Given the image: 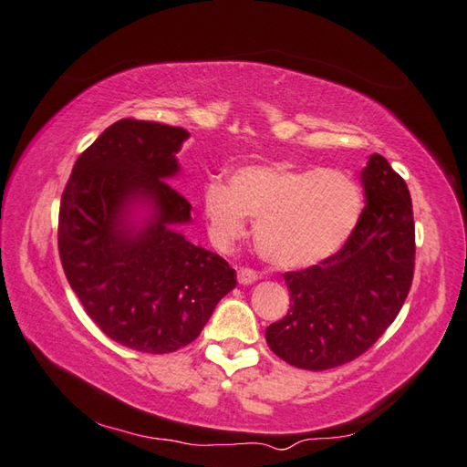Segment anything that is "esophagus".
<instances>
[{
    "mask_svg": "<svg viewBox=\"0 0 467 467\" xmlns=\"http://www.w3.org/2000/svg\"><path fill=\"white\" fill-rule=\"evenodd\" d=\"M236 279H239L241 285H253L259 281V275H256L253 269H239V273H236Z\"/></svg>",
    "mask_w": 467,
    "mask_h": 467,
    "instance_id": "1",
    "label": "esophagus"
}]
</instances>
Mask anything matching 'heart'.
Returning <instances> with one entry per match:
<instances>
[{
  "mask_svg": "<svg viewBox=\"0 0 467 467\" xmlns=\"http://www.w3.org/2000/svg\"><path fill=\"white\" fill-rule=\"evenodd\" d=\"M202 213L218 244H233L254 218V244L279 269H306L341 249L363 211L355 178L335 168L293 162L244 164L226 184L202 188Z\"/></svg>",
  "mask_w": 467,
  "mask_h": 467,
  "instance_id": "1",
  "label": "heart"
}]
</instances>
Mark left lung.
Segmentation results:
<instances>
[{
    "label": "left lung",
    "instance_id": "left-lung-1",
    "mask_svg": "<svg viewBox=\"0 0 467 467\" xmlns=\"http://www.w3.org/2000/svg\"><path fill=\"white\" fill-rule=\"evenodd\" d=\"M361 186L367 206L353 234L331 259L285 275L291 309L265 331L273 353L301 369H331L365 353L410 293L415 226L408 184L371 154Z\"/></svg>",
    "mask_w": 467,
    "mask_h": 467
}]
</instances>
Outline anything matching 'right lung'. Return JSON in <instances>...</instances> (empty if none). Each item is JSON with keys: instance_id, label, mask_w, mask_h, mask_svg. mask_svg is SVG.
Wrapping results in <instances>:
<instances>
[{"instance_id": "add662e5", "label": "right lung", "mask_w": 467, "mask_h": 467, "mask_svg": "<svg viewBox=\"0 0 467 467\" xmlns=\"http://www.w3.org/2000/svg\"><path fill=\"white\" fill-rule=\"evenodd\" d=\"M184 128L118 120L78 158L59 204L57 246L88 317L128 349L192 343L236 273L178 228L192 221L168 184L181 174Z\"/></svg>"}]
</instances>
